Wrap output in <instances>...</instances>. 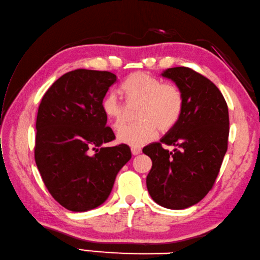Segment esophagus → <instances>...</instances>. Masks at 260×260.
I'll use <instances>...</instances> for the list:
<instances>
[{
	"label": "esophagus",
	"instance_id": "obj_1",
	"mask_svg": "<svg viewBox=\"0 0 260 260\" xmlns=\"http://www.w3.org/2000/svg\"><path fill=\"white\" fill-rule=\"evenodd\" d=\"M141 153H142V149H141V148L132 147V154L134 155V156H136V155H138V154H141Z\"/></svg>",
	"mask_w": 260,
	"mask_h": 260
}]
</instances>
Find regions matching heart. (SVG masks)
Here are the masks:
<instances>
[{"instance_id": "obj_1", "label": "heart", "mask_w": 260, "mask_h": 260, "mask_svg": "<svg viewBox=\"0 0 260 260\" xmlns=\"http://www.w3.org/2000/svg\"><path fill=\"white\" fill-rule=\"evenodd\" d=\"M120 92L127 106L138 105L137 123L119 129L117 140L131 146H142L153 141L157 129L168 132L179 122L184 110V96L178 86L162 83L145 72L131 74L123 82ZM102 110L113 128L118 129L125 122L126 106L116 93L110 92L102 101Z\"/></svg>"}]
</instances>
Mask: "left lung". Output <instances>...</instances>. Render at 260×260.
Listing matches in <instances>:
<instances>
[{
  "instance_id": "1",
  "label": "left lung",
  "mask_w": 260,
  "mask_h": 260,
  "mask_svg": "<svg viewBox=\"0 0 260 260\" xmlns=\"http://www.w3.org/2000/svg\"><path fill=\"white\" fill-rule=\"evenodd\" d=\"M161 75L182 90L184 110L174 128L143 148L153 162L146 185L160 206L184 209L201 202L218 176L228 147V106L218 87L194 70L180 66ZM162 144L177 148L170 152Z\"/></svg>"
}]
</instances>
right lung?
Instances as JSON below:
<instances>
[{"mask_svg": "<svg viewBox=\"0 0 260 260\" xmlns=\"http://www.w3.org/2000/svg\"><path fill=\"white\" fill-rule=\"evenodd\" d=\"M116 75L78 69L46 90L36 117L34 157L52 197L71 212L96 208L110 196L116 175L131 157L115 140L102 101Z\"/></svg>", "mask_w": 260, "mask_h": 260, "instance_id": "1", "label": "right lung"}]
</instances>
